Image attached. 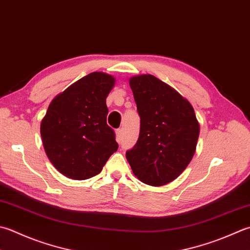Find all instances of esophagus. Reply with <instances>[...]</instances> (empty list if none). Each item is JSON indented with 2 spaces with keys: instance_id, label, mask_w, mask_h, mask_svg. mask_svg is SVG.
I'll list each match as a JSON object with an SVG mask.
<instances>
[{
  "instance_id": "34e87169",
  "label": "esophagus",
  "mask_w": 250,
  "mask_h": 250,
  "mask_svg": "<svg viewBox=\"0 0 250 250\" xmlns=\"http://www.w3.org/2000/svg\"><path fill=\"white\" fill-rule=\"evenodd\" d=\"M116 140L118 143H120V142L122 141V130L121 129H118L116 131Z\"/></svg>"
}]
</instances>
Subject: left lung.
I'll return each instance as SVG.
<instances>
[{"mask_svg":"<svg viewBox=\"0 0 250 250\" xmlns=\"http://www.w3.org/2000/svg\"><path fill=\"white\" fill-rule=\"evenodd\" d=\"M129 84L141 118L140 136L125 153L136 178L161 187L187 169L199 136V124L190 103L151 75L131 77Z\"/></svg>","mask_w":250,"mask_h":250,"instance_id":"obj_1","label":"left lung"}]
</instances>
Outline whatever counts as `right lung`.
Returning a JSON list of instances; mask_svg holds the SVG:
<instances>
[{"label":"right lung","mask_w":250,"mask_h":250,"mask_svg":"<svg viewBox=\"0 0 250 250\" xmlns=\"http://www.w3.org/2000/svg\"><path fill=\"white\" fill-rule=\"evenodd\" d=\"M116 79L95 71L57 94L41 121L43 147L52 165L72 180L99 174L118 149L107 125L106 99Z\"/></svg>","instance_id":"add662e5"}]
</instances>
